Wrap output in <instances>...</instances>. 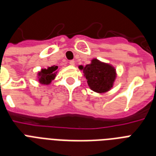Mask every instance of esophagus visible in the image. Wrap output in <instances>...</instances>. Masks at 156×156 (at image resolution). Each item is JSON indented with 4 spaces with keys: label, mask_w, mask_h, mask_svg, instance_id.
Here are the masks:
<instances>
[{
    "label": "esophagus",
    "mask_w": 156,
    "mask_h": 156,
    "mask_svg": "<svg viewBox=\"0 0 156 156\" xmlns=\"http://www.w3.org/2000/svg\"><path fill=\"white\" fill-rule=\"evenodd\" d=\"M69 65H70V66H73L74 65H75V61H73V60H71V61H69Z\"/></svg>",
    "instance_id": "34e87169"
}]
</instances>
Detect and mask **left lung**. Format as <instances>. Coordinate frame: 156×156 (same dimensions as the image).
<instances>
[{
    "label": "left lung",
    "mask_w": 156,
    "mask_h": 156,
    "mask_svg": "<svg viewBox=\"0 0 156 156\" xmlns=\"http://www.w3.org/2000/svg\"><path fill=\"white\" fill-rule=\"evenodd\" d=\"M87 80L88 86L97 93L108 91L113 86L116 78V69L109 64L93 59L91 63L85 67L79 66Z\"/></svg>",
    "instance_id": "1"
}]
</instances>
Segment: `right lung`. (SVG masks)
Masks as SVG:
<instances>
[{
    "instance_id": "add662e5",
    "label": "right lung",
    "mask_w": 156,
    "mask_h": 156,
    "mask_svg": "<svg viewBox=\"0 0 156 156\" xmlns=\"http://www.w3.org/2000/svg\"><path fill=\"white\" fill-rule=\"evenodd\" d=\"M57 69H58V67L56 66H51V67H48L47 69H42L41 71L38 73L39 82L41 84H44V85L50 84L51 82L56 77Z\"/></svg>"
}]
</instances>
